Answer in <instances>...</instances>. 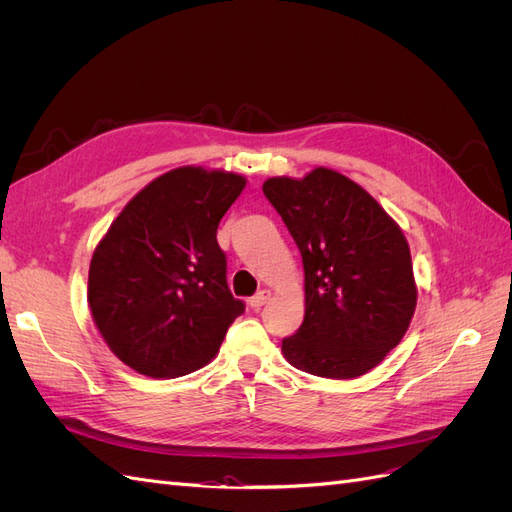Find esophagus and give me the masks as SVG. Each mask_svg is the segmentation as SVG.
<instances>
[{
    "label": "esophagus",
    "mask_w": 512,
    "mask_h": 512,
    "mask_svg": "<svg viewBox=\"0 0 512 512\" xmlns=\"http://www.w3.org/2000/svg\"><path fill=\"white\" fill-rule=\"evenodd\" d=\"M269 297H271V292H269V290H260V292H256L254 297L250 299V307H252V309H260L262 305H265V303L269 301Z\"/></svg>",
    "instance_id": "esophagus-1"
}]
</instances>
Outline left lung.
Instances as JSON below:
<instances>
[{
	"label": "left lung",
	"instance_id": "8db88e82",
	"mask_svg": "<svg viewBox=\"0 0 512 512\" xmlns=\"http://www.w3.org/2000/svg\"><path fill=\"white\" fill-rule=\"evenodd\" d=\"M262 192L305 271V318L282 342L286 361L320 378L367 374L401 342L416 309L404 232L359 183L324 166L303 179L271 177Z\"/></svg>",
	"mask_w": 512,
	"mask_h": 512
}]
</instances>
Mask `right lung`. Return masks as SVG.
Here are the masks:
<instances>
[{
    "mask_svg": "<svg viewBox=\"0 0 512 512\" xmlns=\"http://www.w3.org/2000/svg\"><path fill=\"white\" fill-rule=\"evenodd\" d=\"M245 177L181 166L123 207L91 256L87 301L106 346L149 378H179L218 354L243 314L218 245Z\"/></svg>",
    "mask_w": 512,
    "mask_h": 512,
    "instance_id": "add662e5",
    "label": "right lung"
}]
</instances>
